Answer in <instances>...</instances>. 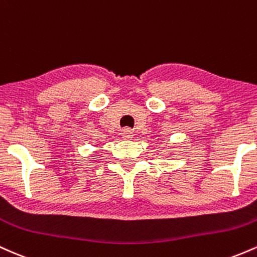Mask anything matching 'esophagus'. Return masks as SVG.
Segmentation results:
<instances>
[{
  "instance_id": "34e87169",
  "label": "esophagus",
  "mask_w": 257,
  "mask_h": 257,
  "mask_svg": "<svg viewBox=\"0 0 257 257\" xmlns=\"http://www.w3.org/2000/svg\"><path fill=\"white\" fill-rule=\"evenodd\" d=\"M122 138L125 139V140H128V139H132L133 138L132 129H129V128L123 129V131H122Z\"/></svg>"
}]
</instances>
